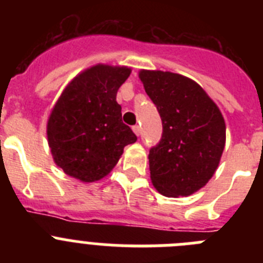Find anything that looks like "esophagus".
I'll list each match as a JSON object with an SVG mask.
<instances>
[{
	"instance_id": "1",
	"label": "esophagus",
	"mask_w": 263,
	"mask_h": 263,
	"mask_svg": "<svg viewBox=\"0 0 263 263\" xmlns=\"http://www.w3.org/2000/svg\"><path fill=\"white\" fill-rule=\"evenodd\" d=\"M133 132L136 136H139V134H141V126H138V125L133 126Z\"/></svg>"
}]
</instances>
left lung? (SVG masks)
Returning <instances> with one entry per match:
<instances>
[{
  "label": "left lung",
  "instance_id": "obj_1",
  "mask_svg": "<svg viewBox=\"0 0 263 263\" xmlns=\"http://www.w3.org/2000/svg\"><path fill=\"white\" fill-rule=\"evenodd\" d=\"M138 76L162 118V139L148 154L152 183L167 197L190 196L217 170L227 127L215 101L196 81L168 71Z\"/></svg>",
  "mask_w": 263,
  "mask_h": 263
}]
</instances>
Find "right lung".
Returning a JSON list of instances; mask_svg holds the SVG:
<instances>
[{"mask_svg":"<svg viewBox=\"0 0 263 263\" xmlns=\"http://www.w3.org/2000/svg\"><path fill=\"white\" fill-rule=\"evenodd\" d=\"M130 73L129 67L100 63L63 89L47 120V141L64 174L83 183L97 182L115 168L125 146L137 141L116 101Z\"/></svg>","mask_w":263,"mask_h":263,"instance_id":"1","label":"right lung"}]
</instances>
